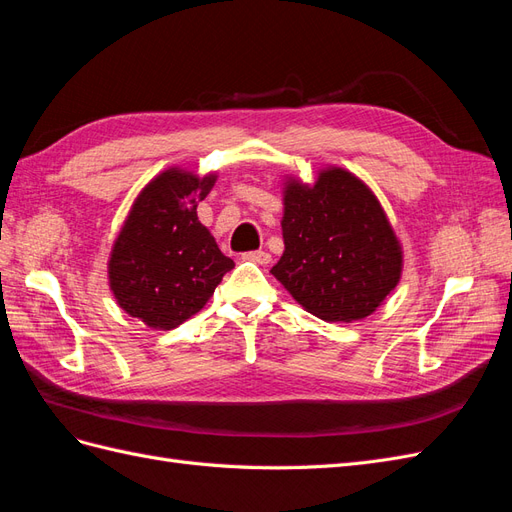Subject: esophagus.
Listing matches in <instances>:
<instances>
[{
  "instance_id": "34e87169",
  "label": "esophagus",
  "mask_w": 512,
  "mask_h": 512,
  "mask_svg": "<svg viewBox=\"0 0 512 512\" xmlns=\"http://www.w3.org/2000/svg\"><path fill=\"white\" fill-rule=\"evenodd\" d=\"M243 258H245V260H252V262H256V265H269V262H271V254H269V252H265V250L245 252V254H243Z\"/></svg>"
}]
</instances>
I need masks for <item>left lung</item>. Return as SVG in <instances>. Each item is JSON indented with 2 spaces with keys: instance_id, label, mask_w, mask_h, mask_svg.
Instances as JSON below:
<instances>
[{
  "instance_id": "left-lung-1",
  "label": "left lung",
  "mask_w": 512,
  "mask_h": 512,
  "mask_svg": "<svg viewBox=\"0 0 512 512\" xmlns=\"http://www.w3.org/2000/svg\"><path fill=\"white\" fill-rule=\"evenodd\" d=\"M286 250L271 273L309 314L352 322L376 312L401 275V247L367 185L344 168L309 188L288 181Z\"/></svg>"
}]
</instances>
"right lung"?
<instances>
[{
  "label": "right lung",
  "instance_id": "right-lung-1",
  "mask_svg": "<svg viewBox=\"0 0 512 512\" xmlns=\"http://www.w3.org/2000/svg\"><path fill=\"white\" fill-rule=\"evenodd\" d=\"M213 183V175L166 170L136 198L113 245L108 280L115 299L151 329H175L200 312L235 267L196 215Z\"/></svg>",
  "mask_w": 512,
  "mask_h": 512
}]
</instances>
